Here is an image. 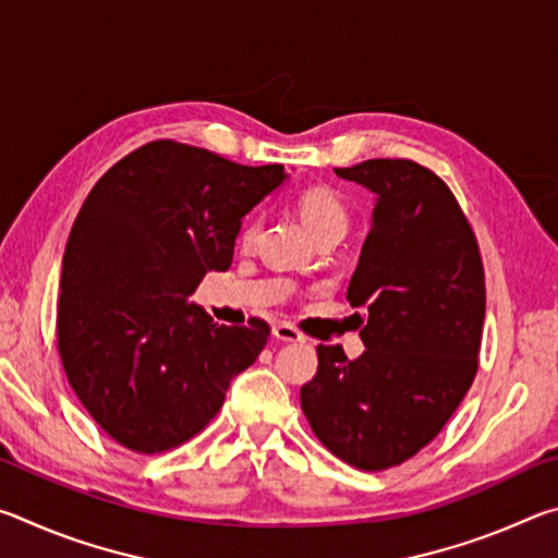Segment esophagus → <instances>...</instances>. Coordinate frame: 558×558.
Instances as JSON below:
<instances>
[{"mask_svg": "<svg viewBox=\"0 0 558 558\" xmlns=\"http://www.w3.org/2000/svg\"><path fill=\"white\" fill-rule=\"evenodd\" d=\"M272 337H276L278 342H305V337H302L295 327H290L286 323L272 327Z\"/></svg>", "mask_w": 558, "mask_h": 558, "instance_id": "obj_1", "label": "esophagus"}]
</instances>
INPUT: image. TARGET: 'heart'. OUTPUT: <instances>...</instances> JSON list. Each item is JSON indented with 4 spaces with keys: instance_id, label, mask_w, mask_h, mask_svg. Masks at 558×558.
<instances>
[{
    "instance_id": "obj_1",
    "label": "heart",
    "mask_w": 558,
    "mask_h": 558,
    "mask_svg": "<svg viewBox=\"0 0 558 558\" xmlns=\"http://www.w3.org/2000/svg\"><path fill=\"white\" fill-rule=\"evenodd\" d=\"M298 211H300L302 223L307 226L310 233H313L315 239L323 233H329V231L344 233L349 226V214H347L344 202L339 199L337 192H332V189H327V186L305 189V192L298 196ZM258 231H260V221L253 216V219L243 223L241 243L243 245L256 243Z\"/></svg>"
}]
</instances>
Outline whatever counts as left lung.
<instances>
[{"mask_svg":"<svg viewBox=\"0 0 558 558\" xmlns=\"http://www.w3.org/2000/svg\"><path fill=\"white\" fill-rule=\"evenodd\" d=\"M374 194L372 229L347 288L366 305L349 362L317 347L300 405L315 436L359 470H386L438 436L477 372L485 272L470 223L442 179L411 159L335 169Z\"/></svg>","mask_w":558,"mask_h":558,"instance_id":"1","label":"left lung"}]
</instances>
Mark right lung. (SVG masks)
<instances>
[{"label":"right lung","instance_id":"right-lung-1","mask_svg":"<svg viewBox=\"0 0 558 558\" xmlns=\"http://www.w3.org/2000/svg\"><path fill=\"white\" fill-rule=\"evenodd\" d=\"M286 179L282 165L159 140L83 202L63 253L59 352L75 396L120 446H182L263 352V319L226 327L189 295L206 272L229 270L243 219Z\"/></svg>","mask_w":558,"mask_h":558}]
</instances>
